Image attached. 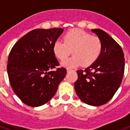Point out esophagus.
Wrapping results in <instances>:
<instances>
[{
	"label": "esophagus",
	"instance_id": "obj_1",
	"mask_svg": "<svg viewBox=\"0 0 130 130\" xmlns=\"http://www.w3.org/2000/svg\"><path fill=\"white\" fill-rule=\"evenodd\" d=\"M72 71H73V69H67V72Z\"/></svg>",
	"mask_w": 130,
	"mask_h": 130
}]
</instances>
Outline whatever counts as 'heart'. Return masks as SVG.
Segmentation results:
<instances>
[{"instance_id": "1", "label": "heart", "mask_w": 130, "mask_h": 130, "mask_svg": "<svg viewBox=\"0 0 130 130\" xmlns=\"http://www.w3.org/2000/svg\"><path fill=\"white\" fill-rule=\"evenodd\" d=\"M102 50V41L99 37L80 29L69 31L63 36V41L57 40L53 45V54L60 60L65 59L72 51L73 55L61 63L63 66L70 68L82 64L85 67L92 65L98 59Z\"/></svg>"}]
</instances>
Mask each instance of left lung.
Segmentation results:
<instances>
[{
	"mask_svg": "<svg viewBox=\"0 0 130 130\" xmlns=\"http://www.w3.org/2000/svg\"><path fill=\"white\" fill-rule=\"evenodd\" d=\"M92 31L102 41V52L90 67L77 71L75 89L84 103L98 106L107 103L120 86L125 59L121 46L110 36L100 29Z\"/></svg>",
	"mask_w": 130,
	"mask_h": 130,
	"instance_id": "8db88e82",
	"label": "left lung"
}]
</instances>
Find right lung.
Returning a JSON list of instances; mask_svg holds the SVG:
<instances>
[{
	"label": "right lung",
	"mask_w": 130,
	"mask_h": 130,
	"mask_svg": "<svg viewBox=\"0 0 130 130\" xmlns=\"http://www.w3.org/2000/svg\"><path fill=\"white\" fill-rule=\"evenodd\" d=\"M63 28L35 29L12 47L8 59L10 83L17 96L27 105L37 107L55 95L67 73L53 52V45Z\"/></svg>",
	"instance_id": "right-lung-1"
}]
</instances>
